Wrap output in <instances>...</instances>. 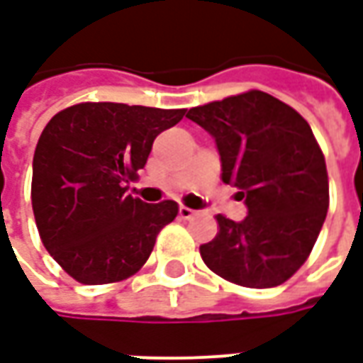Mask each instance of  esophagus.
<instances>
[{
    "label": "esophagus",
    "instance_id": "1",
    "mask_svg": "<svg viewBox=\"0 0 363 363\" xmlns=\"http://www.w3.org/2000/svg\"><path fill=\"white\" fill-rule=\"evenodd\" d=\"M179 213H181L182 220H192L194 216H196V210H192V208H186V206H181L179 208Z\"/></svg>",
    "mask_w": 363,
    "mask_h": 363
}]
</instances>
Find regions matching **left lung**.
I'll use <instances>...</instances> for the list:
<instances>
[{"mask_svg":"<svg viewBox=\"0 0 363 363\" xmlns=\"http://www.w3.org/2000/svg\"><path fill=\"white\" fill-rule=\"evenodd\" d=\"M216 140L221 181L241 190L247 218L216 216L220 231L200 247L206 267L245 288H274L301 268L328 210L325 155L307 120L262 91L190 108Z\"/></svg>","mask_w":363,"mask_h":363,"instance_id":"8db88e82","label":"left lung"}]
</instances>
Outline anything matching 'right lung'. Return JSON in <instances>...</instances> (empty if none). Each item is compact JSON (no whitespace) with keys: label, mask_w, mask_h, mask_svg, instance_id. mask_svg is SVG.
<instances>
[{"label":"right lung","mask_w":363,"mask_h":363,"mask_svg":"<svg viewBox=\"0 0 363 363\" xmlns=\"http://www.w3.org/2000/svg\"><path fill=\"white\" fill-rule=\"evenodd\" d=\"M184 112L79 103L46 124L33 159V212L46 251L74 280H126L150 259L179 206L145 204L126 184L145 167L153 140Z\"/></svg>","instance_id":"right-lung-1"}]
</instances>
